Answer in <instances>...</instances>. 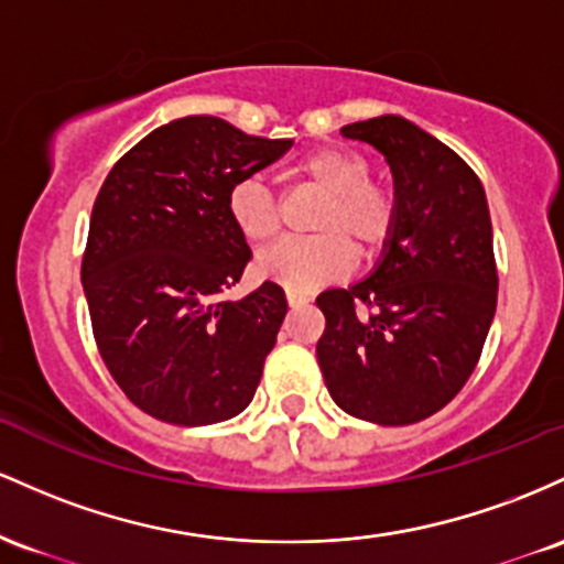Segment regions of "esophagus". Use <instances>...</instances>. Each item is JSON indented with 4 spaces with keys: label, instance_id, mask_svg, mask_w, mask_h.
I'll list each match as a JSON object with an SVG mask.
<instances>
[{
    "label": "esophagus",
    "instance_id": "1",
    "mask_svg": "<svg viewBox=\"0 0 564 564\" xmlns=\"http://www.w3.org/2000/svg\"><path fill=\"white\" fill-rule=\"evenodd\" d=\"M308 301H312V299H308V295H303V293H288V303H290V308L306 306Z\"/></svg>",
    "mask_w": 564,
    "mask_h": 564
}]
</instances>
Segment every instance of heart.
Masks as SVG:
<instances>
[{
  "label": "heart",
  "instance_id": "b5f03b06",
  "mask_svg": "<svg viewBox=\"0 0 564 564\" xmlns=\"http://www.w3.org/2000/svg\"><path fill=\"white\" fill-rule=\"evenodd\" d=\"M370 173V162L346 149H316L303 156L299 175L325 194L312 220L316 237L284 239L261 252L256 274L290 293H308L351 269V249L362 261L381 256L397 231V199L372 183ZM226 213L248 242H271L280 231L276 199L256 178L234 183Z\"/></svg>",
  "mask_w": 564,
  "mask_h": 564
}]
</instances>
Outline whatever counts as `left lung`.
Masks as SVG:
<instances>
[{"mask_svg": "<svg viewBox=\"0 0 564 564\" xmlns=\"http://www.w3.org/2000/svg\"><path fill=\"white\" fill-rule=\"evenodd\" d=\"M340 135L383 154L397 231L365 280L316 299V359L344 413L408 426L445 408L482 354L498 301L490 210L469 164L410 119L383 113Z\"/></svg>", "mask_w": 564, "mask_h": 564, "instance_id": "8db88e82", "label": "left lung"}]
</instances>
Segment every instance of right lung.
<instances>
[{
	"label": "right lung",
	"instance_id": "add662e5",
	"mask_svg": "<svg viewBox=\"0 0 564 564\" xmlns=\"http://www.w3.org/2000/svg\"><path fill=\"white\" fill-rule=\"evenodd\" d=\"M290 145L183 117L132 145L100 186L82 288L100 357L143 413L207 426L252 402L288 301L274 282L218 299L252 258L226 194Z\"/></svg>",
	"mask_w": 564,
	"mask_h": 564
}]
</instances>
